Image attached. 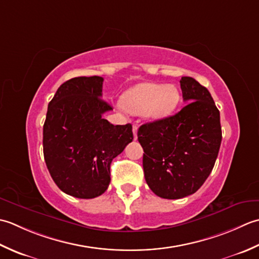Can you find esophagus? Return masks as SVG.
Listing matches in <instances>:
<instances>
[{
	"label": "esophagus",
	"instance_id": "esophagus-1",
	"mask_svg": "<svg viewBox=\"0 0 259 259\" xmlns=\"http://www.w3.org/2000/svg\"><path fill=\"white\" fill-rule=\"evenodd\" d=\"M133 135H134V140H137V125L133 124Z\"/></svg>",
	"mask_w": 259,
	"mask_h": 259
}]
</instances>
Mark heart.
<instances>
[{
  "mask_svg": "<svg viewBox=\"0 0 259 259\" xmlns=\"http://www.w3.org/2000/svg\"><path fill=\"white\" fill-rule=\"evenodd\" d=\"M180 103L178 88L167 83L145 82L128 89L123 95V107L132 114H143L151 120H161L172 115Z\"/></svg>",
  "mask_w": 259,
  "mask_h": 259,
  "instance_id": "obj_1",
  "label": "heart"
}]
</instances>
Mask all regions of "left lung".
Returning a JSON list of instances; mask_svg holds the SVG:
<instances>
[{"mask_svg":"<svg viewBox=\"0 0 259 259\" xmlns=\"http://www.w3.org/2000/svg\"><path fill=\"white\" fill-rule=\"evenodd\" d=\"M180 85L186 106L137 131L145 181L164 199L198 191L212 171L223 139L219 110L208 89L191 77H182Z\"/></svg>","mask_w":259,"mask_h":259,"instance_id":"8db88e82","label":"left lung"}]
</instances>
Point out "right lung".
<instances>
[{
	"label": "right lung",
	"instance_id": "1",
	"mask_svg": "<svg viewBox=\"0 0 259 259\" xmlns=\"http://www.w3.org/2000/svg\"><path fill=\"white\" fill-rule=\"evenodd\" d=\"M104 78L76 77L58 88L44 125V155L61 191L93 199L106 191L110 163L133 141L132 125L103 118L112 106L102 99Z\"/></svg>",
	"mask_w": 259,
	"mask_h": 259
}]
</instances>
